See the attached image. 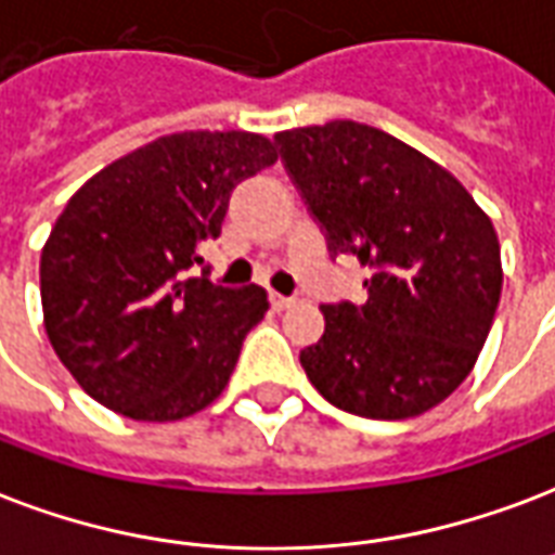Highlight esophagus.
Here are the masks:
<instances>
[{"mask_svg":"<svg viewBox=\"0 0 555 555\" xmlns=\"http://www.w3.org/2000/svg\"><path fill=\"white\" fill-rule=\"evenodd\" d=\"M296 299L294 296H282V294H270V306H273V311H285V308L294 306Z\"/></svg>","mask_w":555,"mask_h":555,"instance_id":"esophagus-1","label":"esophagus"}]
</instances>
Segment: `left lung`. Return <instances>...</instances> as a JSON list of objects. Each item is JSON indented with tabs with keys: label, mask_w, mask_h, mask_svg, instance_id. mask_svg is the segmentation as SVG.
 <instances>
[{
	"label": "left lung",
	"mask_w": 555,
	"mask_h": 555,
	"mask_svg": "<svg viewBox=\"0 0 555 555\" xmlns=\"http://www.w3.org/2000/svg\"><path fill=\"white\" fill-rule=\"evenodd\" d=\"M287 175L334 256L372 268L363 306H323L299 352L317 392L366 418L437 408L475 370L501 299L489 215L442 165L378 127L337 118L276 133Z\"/></svg>",
	"instance_id": "obj_1"
}]
</instances>
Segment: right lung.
I'll list each match as a JSON object with an SVG mask.
<instances>
[{
	"instance_id": "obj_1",
	"label": "right lung",
	"mask_w": 555,
	"mask_h": 555,
	"mask_svg": "<svg viewBox=\"0 0 555 555\" xmlns=\"http://www.w3.org/2000/svg\"><path fill=\"white\" fill-rule=\"evenodd\" d=\"M276 159L261 133L185 130L72 194L42 247L40 296L52 349L87 396L137 422H177L221 396L268 291L194 268L232 189Z\"/></svg>"
}]
</instances>
